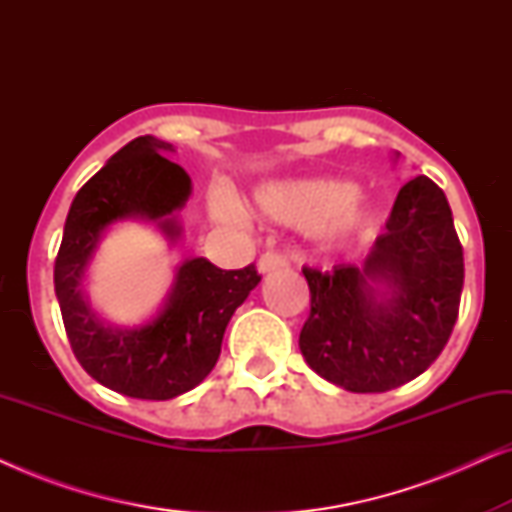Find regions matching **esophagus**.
<instances>
[{
  "label": "esophagus",
  "instance_id": "34e87169",
  "mask_svg": "<svg viewBox=\"0 0 512 512\" xmlns=\"http://www.w3.org/2000/svg\"><path fill=\"white\" fill-rule=\"evenodd\" d=\"M286 265H289V258H286L282 251H265V254L258 258V270L261 272H272L286 268Z\"/></svg>",
  "mask_w": 512,
  "mask_h": 512
}]
</instances>
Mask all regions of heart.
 <instances>
[{"mask_svg":"<svg viewBox=\"0 0 512 512\" xmlns=\"http://www.w3.org/2000/svg\"><path fill=\"white\" fill-rule=\"evenodd\" d=\"M256 202L270 219L312 228L314 237L324 242L345 240L373 219L368 202L340 181L303 179L270 184L256 193ZM212 214L219 221L240 219V209L226 198L212 202Z\"/></svg>","mask_w":512,"mask_h":512,"instance_id":"heart-1","label":"heart"}]
</instances>
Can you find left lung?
<instances>
[{
  "mask_svg": "<svg viewBox=\"0 0 512 512\" xmlns=\"http://www.w3.org/2000/svg\"><path fill=\"white\" fill-rule=\"evenodd\" d=\"M303 275L310 317L298 345L314 373L356 394L415 380L450 340L464 289V249L443 188L429 177L408 181L361 268ZM373 283L390 298L377 301Z\"/></svg>",
  "mask_w": 512,
  "mask_h": 512,
  "instance_id": "obj_1",
  "label": "left lung"
}]
</instances>
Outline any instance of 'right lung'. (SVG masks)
<instances>
[{
	"instance_id": "right-lung-1",
	"label": "right lung",
	"mask_w": 512,
	"mask_h": 512,
	"mask_svg": "<svg viewBox=\"0 0 512 512\" xmlns=\"http://www.w3.org/2000/svg\"><path fill=\"white\" fill-rule=\"evenodd\" d=\"M160 151L172 144L144 135L132 139L90 177L69 207L55 258V296L69 345L83 370L111 391L167 401L212 373L233 312L261 282L256 265L221 270L207 258L181 265L165 310L135 331H114L90 310L81 279L104 228L142 216L179 235L174 212L191 195V179Z\"/></svg>"
}]
</instances>
